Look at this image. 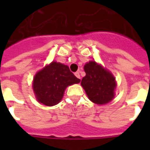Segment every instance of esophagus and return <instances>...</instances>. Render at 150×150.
Here are the masks:
<instances>
[{
  "instance_id": "esophagus-1",
  "label": "esophagus",
  "mask_w": 150,
  "mask_h": 150,
  "mask_svg": "<svg viewBox=\"0 0 150 150\" xmlns=\"http://www.w3.org/2000/svg\"><path fill=\"white\" fill-rule=\"evenodd\" d=\"M75 76H76V77H77V78H78V79H80V78H81V77H80V75H79V71L75 72Z\"/></svg>"
}]
</instances>
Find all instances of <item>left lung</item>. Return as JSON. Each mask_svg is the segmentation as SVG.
I'll list each match as a JSON object with an SVG mask.
<instances>
[{
  "label": "left lung",
  "instance_id": "8db88e82",
  "mask_svg": "<svg viewBox=\"0 0 150 150\" xmlns=\"http://www.w3.org/2000/svg\"><path fill=\"white\" fill-rule=\"evenodd\" d=\"M86 73L81 85L90 100L97 104H104L114 97L116 88L115 78L96 62H89L84 66Z\"/></svg>",
  "mask_w": 150,
  "mask_h": 150
}]
</instances>
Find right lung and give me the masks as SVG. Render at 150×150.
I'll return each instance as SVG.
<instances>
[{
	"label": "right lung",
	"instance_id": "obj_1",
	"mask_svg": "<svg viewBox=\"0 0 150 150\" xmlns=\"http://www.w3.org/2000/svg\"><path fill=\"white\" fill-rule=\"evenodd\" d=\"M79 82L67 66L52 62L36 74L33 88L38 102L53 106L62 100L67 86Z\"/></svg>",
	"mask_w": 150,
	"mask_h": 150
}]
</instances>
